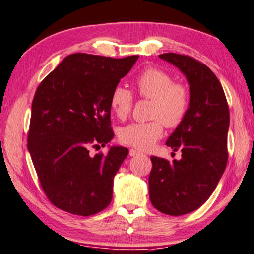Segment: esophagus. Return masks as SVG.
<instances>
[{"label": "esophagus", "mask_w": 254, "mask_h": 254, "mask_svg": "<svg viewBox=\"0 0 254 254\" xmlns=\"http://www.w3.org/2000/svg\"><path fill=\"white\" fill-rule=\"evenodd\" d=\"M139 154H141L139 151H136V150H129V156H130V157L139 156Z\"/></svg>", "instance_id": "obj_1"}]
</instances>
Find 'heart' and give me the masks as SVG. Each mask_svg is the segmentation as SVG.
Here are the masks:
<instances>
[{
  "label": "heart",
  "mask_w": 254,
  "mask_h": 254,
  "mask_svg": "<svg viewBox=\"0 0 254 254\" xmlns=\"http://www.w3.org/2000/svg\"><path fill=\"white\" fill-rule=\"evenodd\" d=\"M135 88L140 96L152 101L150 122H136L121 128L119 138L122 144L148 150L163 136V124L168 127H177L186 118L189 109L190 94L182 83H174L168 72L156 67H147L139 74ZM133 104L132 92L118 85L110 95V106L118 118L124 119L129 114Z\"/></svg>",
  "instance_id": "heart-1"
}]
</instances>
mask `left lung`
<instances>
[{
  "label": "left lung",
  "instance_id": "obj_1",
  "mask_svg": "<svg viewBox=\"0 0 254 254\" xmlns=\"http://www.w3.org/2000/svg\"><path fill=\"white\" fill-rule=\"evenodd\" d=\"M160 59L176 66L189 84V109L166 140L182 158L172 162L151 157L148 192L153 207L181 216L210 197L227 165L229 110L222 85L209 67L188 56L164 53Z\"/></svg>",
  "mask_w": 254,
  "mask_h": 254
}]
</instances>
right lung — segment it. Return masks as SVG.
Returning <instances> with one entry per match:
<instances>
[{
	"label": "right lung",
	"instance_id": "right-lung-1",
	"mask_svg": "<svg viewBox=\"0 0 254 254\" xmlns=\"http://www.w3.org/2000/svg\"><path fill=\"white\" fill-rule=\"evenodd\" d=\"M139 56L122 59L74 53L38 86L32 103L28 151L45 193L56 207L80 216L97 214L113 198L116 172L128 156L124 146H106L110 95Z\"/></svg>",
	"mask_w": 254,
	"mask_h": 254
}]
</instances>
